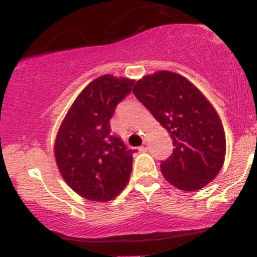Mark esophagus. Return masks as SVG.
I'll return each mask as SVG.
<instances>
[{
  "mask_svg": "<svg viewBox=\"0 0 257 257\" xmlns=\"http://www.w3.org/2000/svg\"><path fill=\"white\" fill-rule=\"evenodd\" d=\"M147 150H149V144H147L146 141H144L143 145H141L140 149H139V151H140V152H146Z\"/></svg>",
  "mask_w": 257,
  "mask_h": 257,
  "instance_id": "esophagus-1",
  "label": "esophagus"
}]
</instances>
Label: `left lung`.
Wrapping results in <instances>:
<instances>
[{
	"label": "left lung",
	"mask_w": 257,
	"mask_h": 257,
	"mask_svg": "<svg viewBox=\"0 0 257 257\" xmlns=\"http://www.w3.org/2000/svg\"><path fill=\"white\" fill-rule=\"evenodd\" d=\"M133 93L173 140V155L161 164L164 179L181 191L213 181L225 162L226 135L202 91L184 76L162 70L137 81Z\"/></svg>",
	"instance_id": "left-lung-1"
}]
</instances>
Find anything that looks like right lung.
Returning a JSON list of instances; mask_svg holds the SVG:
<instances>
[{
	"instance_id": "right-lung-1",
	"label": "right lung",
	"mask_w": 257,
	"mask_h": 257,
	"mask_svg": "<svg viewBox=\"0 0 257 257\" xmlns=\"http://www.w3.org/2000/svg\"><path fill=\"white\" fill-rule=\"evenodd\" d=\"M134 79L102 75L72 102L54 143L59 172L78 196L94 202L116 198L128 184L132 150L110 134L114 107L131 93Z\"/></svg>"
}]
</instances>
